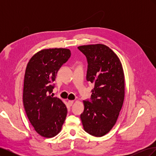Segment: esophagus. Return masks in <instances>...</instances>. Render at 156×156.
Wrapping results in <instances>:
<instances>
[{
	"label": "esophagus",
	"mask_w": 156,
	"mask_h": 156,
	"mask_svg": "<svg viewBox=\"0 0 156 156\" xmlns=\"http://www.w3.org/2000/svg\"><path fill=\"white\" fill-rule=\"evenodd\" d=\"M68 105H69V106H72V105H73V100H69V101H68Z\"/></svg>",
	"instance_id": "34e87169"
}]
</instances>
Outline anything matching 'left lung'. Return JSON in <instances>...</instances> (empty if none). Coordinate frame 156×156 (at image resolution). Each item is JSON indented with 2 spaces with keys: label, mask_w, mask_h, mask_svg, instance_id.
<instances>
[{
  "label": "left lung",
  "mask_w": 156,
  "mask_h": 156,
  "mask_svg": "<svg viewBox=\"0 0 156 156\" xmlns=\"http://www.w3.org/2000/svg\"><path fill=\"white\" fill-rule=\"evenodd\" d=\"M88 62L87 81L94 84L90 101L84 100L81 119L84 129L94 136L110 131L124 100V74L120 59L103 44L78 47Z\"/></svg>",
  "instance_id": "8db88e82"
}]
</instances>
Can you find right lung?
Instances as JSON below:
<instances>
[{
    "mask_svg": "<svg viewBox=\"0 0 156 156\" xmlns=\"http://www.w3.org/2000/svg\"><path fill=\"white\" fill-rule=\"evenodd\" d=\"M71 56L63 48L43 49L36 53L27 66L23 101L28 119L35 131L44 137L57 135L62 129L67 108L59 98L50 96L58 71Z\"/></svg>",
    "mask_w": 156,
    "mask_h": 156,
    "instance_id": "add662e5",
    "label": "right lung"
}]
</instances>
